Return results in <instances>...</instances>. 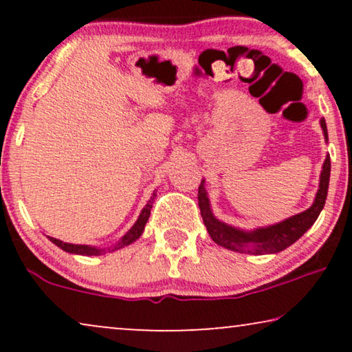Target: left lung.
Here are the masks:
<instances>
[{"label": "left lung", "instance_id": "1", "mask_svg": "<svg viewBox=\"0 0 352 352\" xmlns=\"http://www.w3.org/2000/svg\"><path fill=\"white\" fill-rule=\"evenodd\" d=\"M322 131H324L325 141H329L327 134L325 120H320ZM329 181H330V155L325 157L324 166L320 173L319 190H317L314 204H312L306 211L300 214L292 216L282 223L267 226V228H258L254 230H242L232 226L216 219L213 211L210 206L208 194L205 190V179H201L199 186V206L201 218L208 230L210 237L213 239L221 247L232 250L239 253H250V254H269L278 253L292 243H295L312 224L319 218L322 208H324L327 200V192H329Z\"/></svg>", "mask_w": 352, "mask_h": 352}]
</instances>
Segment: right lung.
<instances>
[{"instance_id": "add662e5", "label": "right lung", "mask_w": 352, "mask_h": 352, "mask_svg": "<svg viewBox=\"0 0 352 352\" xmlns=\"http://www.w3.org/2000/svg\"><path fill=\"white\" fill-rule=\"evenodd\" d=\"M155 197H157V194H155V192H153L152 197H151V200H148V201H147V205L144 206V208H142L141 214H139V218H138L136 223H134L133 228L129 229L128 232L123 235L122 240H120V242H118L117 245H113V247L107 248L109 252H115V250H118V248H123V247H126V245L133 243V242H136V240H138L139 237H141L142 232H144V228H146V223H147V221H148V216H151L152 204H153V200H155ZM47 239H50L52 243L57 245V247L62 248V250H64V252H67V253H74V254H83V256H99V254L105 253V248L89 247V245H75V243H65V242H62V240H59V239H54V237H47Z\"/></svg>"}]
</instances>
